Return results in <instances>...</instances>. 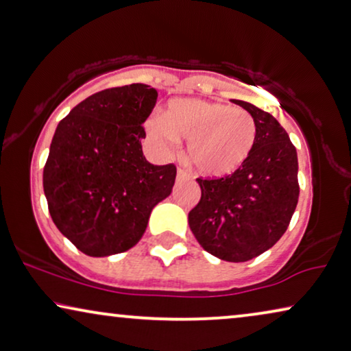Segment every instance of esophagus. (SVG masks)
Wrapping results in <instances>:
<instances>
[{
    "instance_id": "obj_1",
    "label": "esophagus",
    "mask_w": 351,
    "mask_h": 351,
    "mask_svg": "<svg viewBox=\"0 0 351 351\" xmlns=\"http://www.w3.org/2000/svg\"><path fill=\"white\" fill-rule=\"evenodd\" d=\"M185 180H190V174L185 172L184 169H177V182H185Z\"/></svg>"
}]
</instances>
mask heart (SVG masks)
Here are the masks:
<instances>
[{"label":"heart","mask_w":351,"mask_h":351,"mask_svg":"<svg viewBox=\"0 0 351 351\" xmlns=\"http://www.w3.org/2000/svg\"><path fill=\"white\" fill-rule=\"evenodd\" d=\"M147 134L161 152L188 142L186 156L197 174L220 179L234 174L250 156L256 123L250 112L196 98L171 101L165 115L152 117Z\"/></svg>","instance_id":"heart-1"}]
</instances>
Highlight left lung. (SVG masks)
Segmentation results:
<instances>
[{"label":"left lung","mask_w":351,"mask_h":351,"mask_svg":"<svg viewBox=\"0 0 351 351\" xmlns=\"http://www.w3.org/2000/svg\"><path fill=\"white\" fill-rule=\"evenodd\" d=\"M231 101L255 120V147L234 174L197 179L201 201L188 213V225L210 255L243 263L269 250L287 231L299 197L298 154L271 114Z\"/></svg>","instance_id":"obj_1"}]
</instances>
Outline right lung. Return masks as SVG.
Instances as JSON below:
<instances>
[{
  "instance_id": "obj_1",
  "label": "right lung",
  "mask_w": 351,
  "mask_h": 351,
  "mask_svg": "<svg viewBox=\"0 0 351 351\" xmlns=\"http://www.w3.org/2000/svg\"><path fill=\"white\" fill-rule=\"evenodd\" d=\"M156 98L145 84L98 91L55 130L44 195L55 226L85 255L130 250L154 207L171 195L176 166L149 163L141 145Z\"/></svg>"
}]
</instances>
